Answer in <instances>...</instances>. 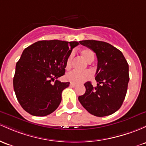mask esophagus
Returning <instances> with one entry per match:
<instances>
[{"instance_id": "34e87169", "label": "esophagus", "mask_w": 146, "mask_h": 146, "mask_svg": "<svg viewBox=\"0 0 146 146\" xmlns=\"http://www.w3.org/2000/svg\"><path fill=\"white\" fill-rule=\"evenodd\" d=\"M70 86H72V87H76V86L77 85H76V84H73V83H70Z\"/></svg>"}]
</instances>
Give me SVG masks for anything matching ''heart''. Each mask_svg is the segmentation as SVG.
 Segmentation results:
<instances>
[{
	"label": "heart",
	"mask_w": 146,
	"mask_h": 146,
	"mask_svg": "<svg viewBox=\"0 0 146 146\" xmlns=\"http://www.w3.org/2000/svg\"><path fill=\"white\" fill-rule=\"evenodd\" d=\"M81 55L84 59L88 62H93L94 60V54L91 50L89 48H84L81 50ZM73 53L70 54L66 62V68L67 70L70 69L72 66V60H73ZM91 77V73L89 70L84 71H78V70H73L66 76V78L68 81L73 84H80L83 82L87 80Z\"/></svg>",
	"instance_id": "heart-1"
}]
</instances>
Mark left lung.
I'll return each instance as SVG.
<instances>
[{
    "instance_id": "1",
    "label": "left lung",
    "mask_w": 146,
    "mask_h": 146,
    "mask_svg": "<svg viewBox=\"0 0 146 146\" xmlns=\"http://www.w3.org/2000/svg\"><path fill=\"white\" fill-rule=\"evenodd\" d=\"M80 44L96 55L98 67L96 87L90 82L84 84L85 94L78 97L81 105L89 113L102 117L120 109L125 98L129 82V66L121 51L107 42L84 40Z\"/></svg>"
}]
</instances>
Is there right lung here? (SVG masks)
<instances>
[{
	"label": "right lung",
	"instance_id": "right-lung-1",
	"mask_svg": "<svg viewBox=\"0 0 146 146\" xmlns=\"http://www.w3.org/2000/svg\"><path fill=\"white\" fill-rule=\"evenodd\" d=\"M78 44V41L44 40L23 51L16 65L13 86L25 111L33 116H44L59 107L62 91L70 83L57 79L64 75L67 58Z\"/></svg>",
	"mask_w": 146,
	"mask_h": 146
}]
</instances>
